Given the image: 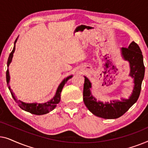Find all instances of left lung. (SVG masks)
<instances>
[{
	"label": "left lung",
	"mask_w": 148,
	"mask_h": 148,
	"mask_svg": "<svg viewBox=\"0 0 148 148\" xmlns=\"http://www.w3.org/2000/svg\"><path fill=\"white\" fill-rule=\"evenodd\" d=\"M121 54L124 60L129 62V76L134 79L133 92L129 99L121 98V100H110V102L97 101L92 96L90 88L92 84L84 76V102L88 110L92 114L103 119H113L122 116L137 102L141 92V84L144 77L145 66L140 48L132 42L127 48H121Z\"/></svg>",
	"instance_id": "left-lung-1"
}]
</instances>
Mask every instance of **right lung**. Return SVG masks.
<instances>
[{"instance_id": "right-lung-1", "label": "right lung", "mask_w": 148, "mask_h": 148, "mask_svg": "<svg viewBox=\"0 0 148 148\" xmlns=\"http://www.w3.org/2000/svg\"><path fill=\"white\" fill-rule=\"evenodd\" d=\"M18 38L15 40V43H14V47L13 49L12 50V52L10 53L9 58H8L7 60V67H9L10 63H11L12 61V58H13V53L15 50V43L17 41ZM73 77V75H70L64 79L62 81V82L60 83L58 86L57 90H56V94L54 95V96L52 98L51 100L48 101L45 103H25L22 102L21 100H18L17 99L15 98V96L14 94L12 92L11 90V88L9 86V81H10V75H9V69L7 70V72H6V78H7V86H9V89L11 92V94L13 96V98L16 102L17 103L18 106H19L20 108L23 110L27 111V112H29L32 114H36V115H42L47 114L50 111H52L54 108L56 106V104H58L60 101V94H61L62 90L63 88L64 84H66V82L71 79Z\"/></svg>"}]
</instances>
